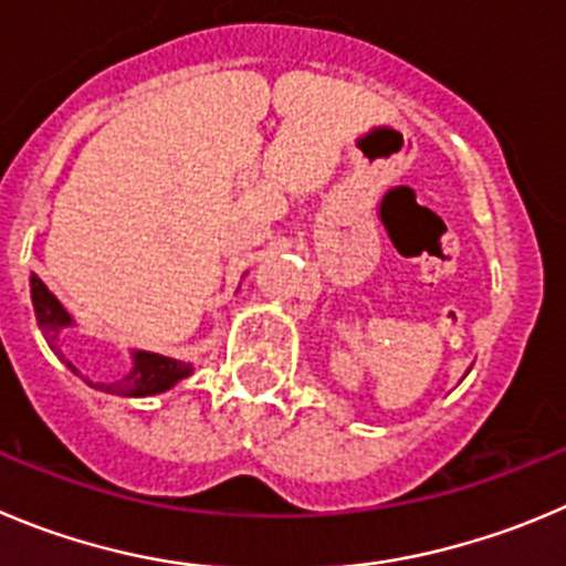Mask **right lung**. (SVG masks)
<instances>
[{"instance_id":"add662e5","label":"right lung","mask_w":566,"mask_h":566,"mask_svg":"<svg viewBox=\"0 0 566 566\" xmlns=\"http://www.w3.org/2000/svg\"><path fill=\"white\" fill-rule=\"evenodd\" d=\"M30 295H33V307H35V321H39L41 332H44L46 343L50 348L66 363V368L77 374V368L61 355V348H57V335L61 329L72 326V315L63 310L61 301L46 290V284L41 282L39 276H30ZM192 374V366L181 360H172V357L164 355H153V352H134V368H130L125 377L114 379V382H86L92 388L105 390V394H116V396H153V394H164V390H170L172 385L181 382L184 377Z\"/></svg>"}]
</instances>
